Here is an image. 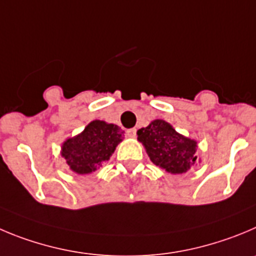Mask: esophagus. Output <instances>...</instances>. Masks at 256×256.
Here are the masks:
<instances>
[{
    "label": "esophagus",
    "instance_id": "esophagus-1",
    "mask_svg": "<svg viewBox=\"0 0 256 256\" xmlns=\"http://www.w3.org/2000/svg\"><path fill=\"white\" fill-rule=\"evenodd\" d=\"M126 132H128V138H135V136H136V128H128V130L126 131Z\"/></svg>",
    "mask_w": 256,
    "mask_h": 256
}]
</instances>
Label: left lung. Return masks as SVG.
Wrapping results in <instances>:
<instances>
[{
    "mask_svg": "<svg viewBox=\"0 0 256 256\" xmlns=\"http://www.w3.org/2000/svg\"><path fill=\"white\" fill-rule=\"evenodd\" d=\"M150 160L172 174L190 170L197 159V142L176 132L164 120H155L138 131Z\"/></svg>",
    "mask_w": 256,
    "mask_h": 256,
    "instance_id": "8db88e82",
    "label": "left lung"
}]
</instances>
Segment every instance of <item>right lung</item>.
I'll return each instance as SVG.
<instances>
[{"instance_id":"obj_1","label":"right lung","mask_w":256,"mask_h":256,"mask_svg":"<svg viewBox=\"0 0 256 256\" xmlns=\"http://www.w3.org/2000/svg\"><path fill=\"white\" fill-rule=\"evenodd\" d=\"M122 139L124 131L118 126L96 120L82 134L64 142L62 155L72 170L90 174L108 160Z\"/></svg>"}]
</instances>
